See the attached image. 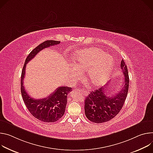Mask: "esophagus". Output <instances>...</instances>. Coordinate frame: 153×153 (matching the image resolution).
<instances>
[{
  "label": "esophagus",
  "instance_id": "1",
  "mask_svg": "<svg viewBox=\"0 0 153 153\" xmlns=\"http://www.w3.org/2000/svg\"><path fill=\"white\" fill-rule=\"evenodd\" d=\"M81 91V92L83 94V95H88V92H86V91Z\"/></svg>",
  "mask_w": 153,
  "mask_h": 153
}]
</instances>
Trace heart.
<instances>
[{
	"label": "heart",
	"instance_id": "obj_1",
	"mask_svg": "<svg viewBox=\"0 0 153 153\" xmlns=\"http://www.w3.org/2000/svg\"><path fill=\"white\" fill-rule=\"evenodd\" d=\"M74 62L80 71H88L87 79L94 86L102 85L108 79L114 65L113 57L98 48L78 52Z\"/></svg>",
	"mask_w": 153,
	"mask_h": 153
}]
</instances>
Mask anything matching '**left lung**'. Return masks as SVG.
<instances>
[{
	"mask_svg": "<svg viewBox=\"0 0 153 153\" xmlns=\"http://www.w3.org/2000/svg\"><path fill=\"white\" fill-rule=\"evenodd\" d=\"M121 70L125 76L122 88L116 94L106 96L109 84L91 91L84 100V111L88 119L96 123L108 122L114 118L122 109L129 88L128 68L123 59L121 61ZM111 95V94H110Z\"/></svg>",
	"mask_w": 153,
	"mask_h": 153,
	"instance_id": "1",
	"label": "left lung"
}]
</instances>
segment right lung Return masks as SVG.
<instances>
[{"label":"right lung","instance_id":"add662e5","mask_svg":"<svg viewBox=\"0 0 153 153\" xmlns=\"http://www.w3.org/2000/svg\"><path fill=\"white\" fill-rule=\"evenodd\" d=\"M59 43L60 41L48 40L34 48L27 57L22 71L21 91L25 106L34 117L46 123L56 122L63 116L67 105V95L72 91V89L69 87L61 86L58 88L52 94L46 98L41 99L33 98L27 94L23 85L24 78L25 75V67L26 64L40 51Z\"/></svg>","mask_w":153,"mask_h":153}]
</instances>
